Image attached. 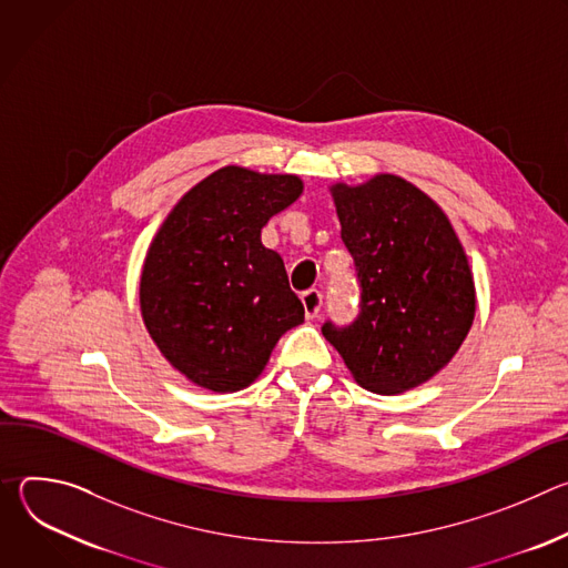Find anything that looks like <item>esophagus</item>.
I'll list each match as a JSON object with an SVG mask.
<instances>
[{"instance_id":"34e87169","label":"esophagus","mask_w":568,"mask_h":568,"mask_svg":"<svg viewBox=\"0 0 568 568\" xmlns=\"http://www.w3.org/2000/svg\"><path fill=\"white\" fill-rule=\"evenodd\" d=\"M301 301H303L305 316H307V318H316V316H318V312H321V305H323V296H321V292H318V290H307V292H303Z\"/></svg>"}]
</instances>
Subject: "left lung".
Masks as SVG:
<instances>
[{"mask_svg": "<svg viewBox=\"0 0 568 568\" xmlns=\"http://www.w3.org/2000/svg\"><path fill=\"white\" fill-rule=\"evenodd\" d=\"M331 195L342 240L362 283L359 316L321 328L355 382L379 395L416 388L443 371L465 342L476 287L445 211L390 173L337 182Z\"/></svg>", "mask_w": 568, "mask_h": 568, "instance_id": "obj_1", "label": "left lung"}]
</instances>
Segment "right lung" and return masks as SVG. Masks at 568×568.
I'll list each match as a JSON object with an SVG mask.
<instances>
[{
    "instance_id": "right-lung-1",
    "label": "right lung",
    "mask_w": 568,
    "mask_h": 568,
    "mask_svg": "<svg viewBox=\"0 0 568 568\" xmlns=\"http://www.w3.org/2000/svg\"><path fill=\"white\" fill-rule=\"evenodd\" d=\"M296 175L224 166L171 209L139 281L145 331L166 362L213 393L247 388L303 305L263 226L298 200Z\"/></svg>"
}]
</instances>
